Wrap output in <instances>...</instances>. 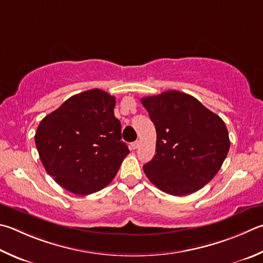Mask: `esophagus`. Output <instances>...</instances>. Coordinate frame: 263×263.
Returning <instances> with one entry per match:
<instances>
[{
    "label": "esophagus",
    "instance_id": "34e87169",
    "mask_svg": "<svg viewBox=\"0 0 263 263\" xmlns=\"http://www.w3.org/2000/svg\"><path fill=\"white\" fill-rule=\"evenodd\" d=\"M139 145H140V141H135V142H132V144H131L132 149H137V148L139 147Z\"/></svg>",
    "mask_w": 263,
    "mask_h": 263
}]
</instances>
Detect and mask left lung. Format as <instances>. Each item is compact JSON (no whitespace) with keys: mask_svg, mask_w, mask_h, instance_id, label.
Returning <instances> with one entry per match:
<instances>
[{"mask_svg":"<svg viewBox=\"0 0 263 263\" xmlns=\"http://www.w3.org/2000/svg\"><path fill=\"white\" fill-rule=\"evenodd\" d=\"M156 128V149L144 165L147 178L163 192H197L221 169L230 148L226 124L197 99L168 90L141 99Z\"/></svg>","mask_w":263,"mask_h":263,"instance_id":"8db88e82","label":"left lung"}]
</instances>
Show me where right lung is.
<instances>
[{"instance_id":"right-lung-1","label":"right lung","mask_w":263,"mask_h":263,"mask_svg":"<svg viewBox=\"0 0 263 263\" xmlns=\"http://www.w3.org/2000/svg\"><path fill=\"white\" fill-rule=\"evenodd\" d=\"M116 100L102 89L76 94L40 122L35 145L49 176L77 195L102 190L130 151L114 115Z\"/></svg>"}]
</instances>
